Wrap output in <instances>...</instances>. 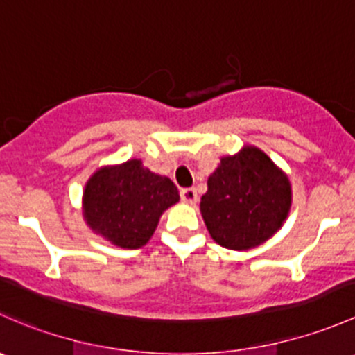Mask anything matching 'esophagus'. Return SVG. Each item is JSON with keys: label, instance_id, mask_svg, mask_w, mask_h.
I'll use <instances>...</instances> for the list:
<instances>
[{"label": "esophagus", "instance_id": "obj_1", "mask_svg": "<svg viewBox=\"0 0 355 355\" xmlns=\"http://www.w3.org/2000/svg\"><path fill=\"white\" fill-rule=\"evenodd\" d=\"M180 199L185 204H196L198 202V191L196 189H182Z\"/></svg>", "mask_w": 355, "mask_h": 355}]
</instances>
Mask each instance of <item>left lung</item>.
<instances>
[{
	"mask_svg": "<svg viewBox=\"0 0 355 355\" xmlns=\"http://www.w3.org/2000/svg\"><path fill=\"white\" fill-rule=\"evenodd\" d=\"M292 189L288 177L266 153L245 146L221 157L207 178L200 214L209 235L221 247L247 250L273 237L287 220Z\"/></svg>",
	"mask_w": 355,
	"mask_h": 355,
	"instance_id": "1",
	"label": "left lung"
}]
</instances>
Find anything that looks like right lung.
<instances>
[{
	"mask_svg": "<svg viewBox=\"0 0 355 355\" xmlns=\"http://www.w3.org/2000/svg\"><path fill=\"white\" fill-rule=\"evenodd\" d=\"M178 189L141 159L103 166L87 180L84 220L94 234L121 249H139L155 234L161 214L178 202Z\"/></svg>",
	"mask_w": 355,
	"mask_h": 355,
	"instance_id": "right-lung-1",
	"label": "right lung"
}]
</instances>
